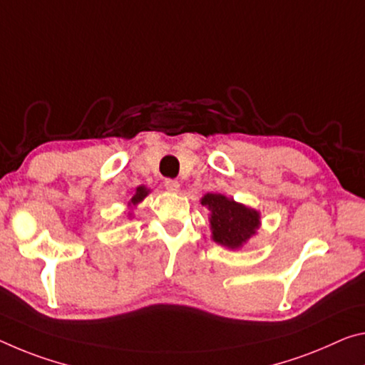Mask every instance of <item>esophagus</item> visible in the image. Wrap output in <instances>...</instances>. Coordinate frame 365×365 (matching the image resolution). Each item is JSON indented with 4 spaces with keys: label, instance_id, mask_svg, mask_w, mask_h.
I'll list each match as a JSON object with an SVG mask.
<instances>
[{
    "label": "esophagus",
    "instance_id": "esophagus-1",
    "mask_svg": "<svg viewBox=\"0 0 365 365\" xmlns=\"http://www.w3.org/2000/svg\"><path fill=\"white\" fill-rule=\"evenodd\" d=\"M164 187L169 190V192L177 193L178 190H180V183H178L177 180H173V178H167V180L164 182Z\"/></svg>",
    "mask_w": 365,
    "mask_h": 365
}]
</instances>
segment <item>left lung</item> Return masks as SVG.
<instances>
[{
    "label": "left lung",
    "instance_id": "8db88e82",
    "mask_svg": "<svg viewBox=\"0 0 365 365\" xmlns=\"http://www.w3.org/2000/svg\"><path fill=\"white\" fill-rule=\"evenodd\" d=\"M201 205L210 210L212 240L230 250L244 247L257 234L259 212L221 193H207Z\"/></svg>",
    "mask_w": 365,
    "mask_h": 365
}]
</instances>
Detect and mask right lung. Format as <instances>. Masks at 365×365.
Wrapping results in <instances>:
<instances>
[{
	"label": "right lung",
	"instance_id": "right-lung-1",
	"mask_svg": "<svg viewBox=\"0 0 365 365\" xmlns=\"http://www.w3.org/2000/svg\"><path fill=\"white\" fill-rule=\"evenodd\" d=\"M148 195H149V188H146V187H144V185H141V187H138V188H136L135 195L131 196V200L128 201V206H130V207H133V206L140 205L141 201H143L144 198H146Z\"/></svg>",
	"mask_w": 365,
	"mask_h": 365
}]
</instances>
